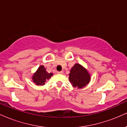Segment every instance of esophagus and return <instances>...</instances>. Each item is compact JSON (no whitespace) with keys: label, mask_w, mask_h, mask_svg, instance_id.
Returning <instances> with one entry per match:
<instances>
[{"label":"esophagus","mask_w":127,"mask_h":127,"mask_svg":"<svg viewBox=\"0 0 127 127\" xmlns=\"http://www.w3.org/2000/svg\"><path fill=\"white\" fill-rule=\"evenodd\" d=\"M57 73L63 74V71H60V72H57Z\"/></svg>","instance_id":"34e87169"}]
</instances>
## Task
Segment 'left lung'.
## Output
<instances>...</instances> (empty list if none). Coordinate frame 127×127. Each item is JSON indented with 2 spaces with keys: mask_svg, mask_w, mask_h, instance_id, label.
Masks as SVG:
<instances>
[{
  "mask_svg": "<svg viewBox=\"0 0 127 127\" xmlns=\"http://www.w3.org/2000/svg\"><path fill=\"white\" fill-rule=\"evenodd\" d=\"M68 79L74 87L82 88L90 82V76L82 65L79 64H75L71 69Z\"/></svg>",
  "mask_w": 127,
  "mask_h": 127,
  "instance_id": "1",
  "label": "left lung"
}]
</instances>
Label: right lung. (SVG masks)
I'll return each instance as SVG.
<instances>
[{
  "label": "right lung",
  "instance_id": "add662e5",
  "mask_svg": "<svg viewBox=\"0 0 127 127\" xmlns=\"http://www.w3.org/2000/svg\"><path fill=\"white\" fill-rule=\"evenodd\" d=\"M53 74L52 73H48L43 65H40L37 70L32 77L33 81L36 85H43L46 79H49Z\"/></svg>",
  "mask_w": 127,
  "mask_h": 127
}]
</instances>
